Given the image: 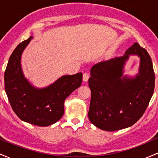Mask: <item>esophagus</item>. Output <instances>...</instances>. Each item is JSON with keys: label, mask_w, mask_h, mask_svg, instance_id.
I'll return each mask as SVG.
<instances>
[{"label": "esophagus", "mask_w": 158, "mask_h": 158, "mask_svg": "<svg viewBox=\"0 0 158 158\" xmlns=\"http://www.w3.org/2000/svg\"><path fill=\"white\" fill-rule=\"evenodd\" d=\"M88 79H89V74H88V73H84V74H83V77H82L83 81H88Z\"/></svg>", "instance_id": "esophagus-1"}]
</instances>
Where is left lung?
<instances>
[{"label": "left lung", "instance_id": "8db88e82", "mask_svg": "<svg viewBox=\"0 0 158 158\" xmlns=\"http://www.w3.org/2000/svg\"><path fill=\"white\" fill-rule=\"evenodd\" d=\"M130 55L140 58L139 73L124 75ZM88 85L91 99L88 111L90 123L107 131L133 126L144 114L155 89V73L151 57L135 43L121 57L94 64Z\"/></svg>", "mask_w": 158, "mask_h": 158}]
</instances>
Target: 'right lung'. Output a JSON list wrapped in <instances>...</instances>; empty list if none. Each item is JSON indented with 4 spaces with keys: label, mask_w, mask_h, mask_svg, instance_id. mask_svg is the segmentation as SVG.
Returning <instances> with one entry per match:
<instances>
[{
    "label": "right lung",
    "mask_w": 158,
    "mask_h": 158,
    "mask_svg": "<svg viewBox=\"0 0 158 158\" xmlns=\"http://www.w3.org/2000/svg\"><path fill=\"white\" fill-rule=\"evenodd\" d=\"M32 39L22 41L10 56L4 73L5 91L12 110L21 120L38 126L59 121L65 99L80 87L82 73L64 75L45 88H35L24 77L21 64L23 50Z\"/></svg>",
    "instance_id": "1"
}]
</instances>
